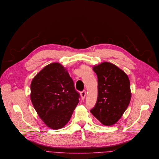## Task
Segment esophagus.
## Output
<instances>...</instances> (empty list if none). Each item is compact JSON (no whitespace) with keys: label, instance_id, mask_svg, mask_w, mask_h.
Masks as SVG:
<instances>
[{"label":"esophagus","instance_id":"esophagus-1","mask_svg":"<svg viewBox=\"0 0 159 159\" xmlns=\"http://www.w3.org/2000/svg\"><path fill=\"white\" fill-rule=\"evenodd\" d=\"M80 96H81V98L82 99H84L85 98L86 96V91L85 90H83L80 92Z\"/></svg>","mask_w":159,"mask_h":159}]
</instances>
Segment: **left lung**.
<instances>
[{
  "label": "left lung",
  "mask_w": 159,
  "mask_h": 159,
  "mask_svg": "<svg viewBox=\"0 0 159 159\" xmlns=\"http://www.w3.org/2000/svg\"><path fill=\"white\" fill-rule=\"evenodd\" d=\"M98 76V95L90 110L103 125L116 123L128 108L131 93L127 74L114 64L103 62L93 67Z\"/></svg>",
  "instance_id": "obj_1"
}]
</instances>
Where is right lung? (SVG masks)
Here are the masks:
<instances>
[{
	"mask_svg": "<svg viewBox=\"0 0 159 159\" xmlns=\"http://www.w3.org/2000/svg\"><path fill=\"white\" fill-rule=\"evenodd\" d=\"M30 97L45 124L58 129L70 120L80 95L66 69L58 63H53L46 66L34 77Z\"/></svg>",
	"mask_w": 159,
	"mask_h": 159,
	"instance_id": "right-lung-1",
	"label": "right lung"
}]
</instances>
